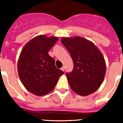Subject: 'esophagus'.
Segmentation results:
<instances>
[{"mask_svg":"<svg viewBox=\"0 0 123 123\" xmlns=\"http://www.w3.org/2000/svg\"><path fill=\"white\" fill-rule=\"evenodd\" d=\"M61 69H62V70L63 71H65V68L64 67H63L62 68H61Z\"/></svg>","mask_w":123,"mask_h":123,"instance_id":"obj_1","label":"esophagus"}]
</instances>
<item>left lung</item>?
I'll list each match as a JSON object with an SVG mask.
<instances>
[{"instance_id": "left-lung-1", "label": "left lung", "mask_w": 123, "mask_h": 123, "mask_svg": "<svg viewBox=\"0 0 123 123\" xmlns=\"http://www.w3.org/2000/svg\"><path fill=\"white\" fill-rule=\"evenodd\" d=\"M62 44L73 61V69L67 73L71 89L86 96L94 93L103 82L106 72L104 58L92 42L81 37H63Z\"/></svg>"}]
</instances>
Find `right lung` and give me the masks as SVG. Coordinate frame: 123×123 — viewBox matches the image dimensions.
Instances as JSON below:
<instances>
[{"label":"right lung","instance_id":"add662e5","mask_svg":"<svg viewBox=\"0 0 123 123\" xmlns=\"http://www.w3.org/2000/svg\"><path fill=\"white\" fill-rule=\"evenodd\" d=\"M58 37L41 35L33 38L24 47L18 62L19 78L29 92L38 96L54 90L64 72L55 67V60L49 51Z\"/></svg>","mask_w":123,"mask_h":123}]
</instances>
